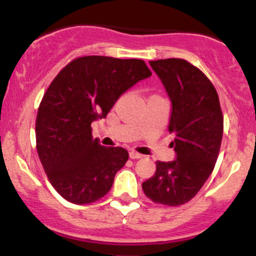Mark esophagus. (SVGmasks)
<instances>
[{"instance_id": "34e87169", "label": "esophagus", "mask_w": 256, "mask_h": 256, "mask_svg": "<svg viewBox=\"0 0 256 256\" xmlns=\"http://www.w3.org/2000/svg\"><path fill=\"white\" fill-rule=\"evenodd\" d=\"M130 158H132V160L142 158V154H138V152H136V151H131L130 152Z\"/></svg>"}]
</instances>
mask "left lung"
<instances>
[{
    "label": "left lung",
    "instance_id": "left-lung-1",
    "mask_svg": "<svg viewBox=\"0 0 256 256\" xmlns=\"http://www.w3.org/2000/svg\"><path fill=\"white\" fill-rule=\"evenodd\" d=\"M171 100L168 131L176 158L156 162V172L142 183L154 203L180 206L192 200L210 174L223 138V114L216 88L184 59L151 60Z\"/></svg>",
    "mask_w": 256,
    "mask_h": 256
}]
</instances>
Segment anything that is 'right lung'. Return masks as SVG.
<instances>
[{
  "mask_svg": "<svg viewBox=\"0 0 256 256\" xmlns=\"http://www.w3.org/2000/svg\"><path fill=\"white\" fill-rule=\"evenodd\" d=\"M152 73L141 59L80 56L50 82L36 120L37 152L49 182L68 202L104 197L128 160L122 147L102 146L92 122L106 118L118 98Z\"/></svg>",
  "mask_w": 256,
  "mask_h": 256,
  "instance_id": "add662e5",
  "label": "right lung"
}]
</instances>
